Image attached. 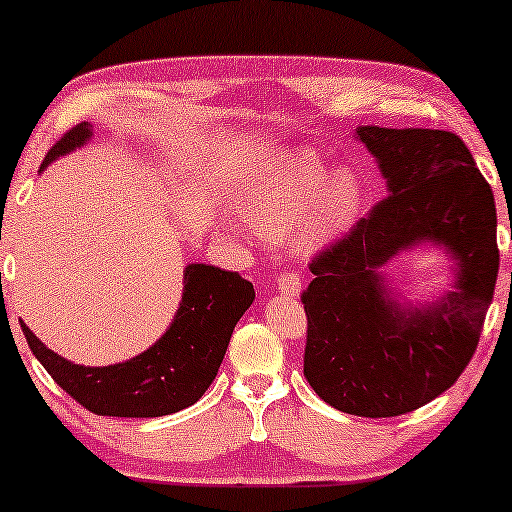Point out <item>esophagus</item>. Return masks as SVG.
I'll return each mask as SVG.
<instances>
[{
	"mask_svg": "<svg viewBox=\"0 0 512 512\" xmlns=\"http://www.w3.org/2000/svg\"><path fill=\"white\" fill-rule=\"evenodd\" d=\"M277 286H279V291L286 293V296H298V293H300V277H298V272H293V270L279 272V275H277Z\"/></svg>",
	"mask_w": 512,
	"mask_h": 512,
	"instance_id": "esophagus-1",
	"label": "esophagus"
}]
</instances>
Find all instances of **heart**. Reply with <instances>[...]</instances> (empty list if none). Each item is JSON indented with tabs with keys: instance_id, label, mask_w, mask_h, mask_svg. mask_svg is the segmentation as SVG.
Returning a JSON list of instances; mask_svg holds the SVG:
<instances>
[{
	"instance_id": "1",
	"label": "heart",
	"mask_w": 512,
	"mask_h": 512,
	"mask_svg": "<svg viewBox=\"0 0 512 512\" xmlns=\"http://www.w3.org/2000/svg\"><path fill=\"white\" fill-rule=\"evenodd\" d=\"M363 207L366 184L354 170L331 172L317 158L293 156L242 193L237 214L263 240H289L300 254H314L347 235Z\"/></svg>"
}]
</instances>
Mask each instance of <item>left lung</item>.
I'll use <instances>...</instances> for the list:
<instances>
[{
  "label": "left lung",
  "instance_id": "left-lung-1",
  "mask_svg": "<svg viewBox=\"0 0 512 512\" xmlns=\"http://www.w3.org/2000/svg\"><path fill=\"white\" fill-rule=\"evenodd\" d=\"M356 139L389 195L310 263L303 373L347 415L396 417L450 389L473 359L499 275L494 193L454 132L363 125ZM422 241L443 246L458 277L438 304L405 308L379 268Z\"/></svg>",
  "mask_w": 512,
  "mask_h": 512
}]
</instances>
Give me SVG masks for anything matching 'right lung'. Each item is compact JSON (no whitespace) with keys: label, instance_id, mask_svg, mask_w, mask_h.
<instances>
[{"label":"right lung","instance_id":"right-lung-1","mask_svg":"<svg viewBox=\"0 0 512 512\" xmlns=\"http://www.w3.org/2000/svg\"><path fill=\"white\" fill-rule=\"evenodd\" d=\"M90 123H79L48 151L41 170L90 139ZM254 284L214 265L191 263L184 270V296L163 338L135 359L90 368L62 359L30 328L23 335L55 384L76 403L102 417H163L200 401L226 356L233 328L254 303Z\"/></svg>","mask_w":512,"mask_h":512}]
</instances>
